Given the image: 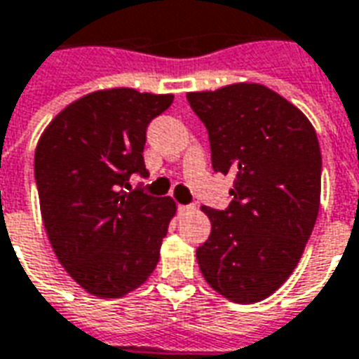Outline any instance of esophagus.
<instances>
[{
	"label": "esophagus",
	"instance_id": "1",
	"mask_svg": "<svg viewBox=\"0 0 359 359\" xmlns=\"http://www.w3.org/2000/svg\"><path fill=\"white\" fill-rule=\"evenodd\" d=\"M180 213H188V211H194V205H179Z\"/></svg>",
	"mask_w": 359,
	"mask_h": 359
}]
</instances>
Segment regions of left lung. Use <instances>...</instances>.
<instances>
[{"mask_svg": "<svg viewBox=\"0 0 359 359\" xmlns=\"http://www.w3.org/2000/svg\"><path fill=\"white\" fill-rule=\"evenodd\" d=\"M187 97L210 134L213 171L234 175L229 208H202L211 234L196 250L200 271L226 300H265L292 275L319 213L316 128L296 105L256 82Z\"/></svg>", "mask_w": 359, "mask_h": 359, "instance_id": "1", "label": "left lung"}]
</instances>
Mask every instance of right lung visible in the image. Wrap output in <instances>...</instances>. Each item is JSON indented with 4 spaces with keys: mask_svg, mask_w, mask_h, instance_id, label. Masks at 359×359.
I'll return each instance as SVG.
<instances>
[{
    "mask_svg": "<svg viewBox=\"0 0 359 359\" xmlns=\"http://www.w3.org/2000/svg\"><path fill=\"white\" fill-rule=\"evenodd\" d=\"M171 103L172 94L97 90L69 103L38 140L34 177L51 248L97 298L133 292L159 262L177 205L130 190L128 179L148 175L146 128Z\"/></svg>",
    "mask_w": 359,
    "mask_h": 359,
    "instance_id": "1",
    "label": "right lung"
}]
</instances>
